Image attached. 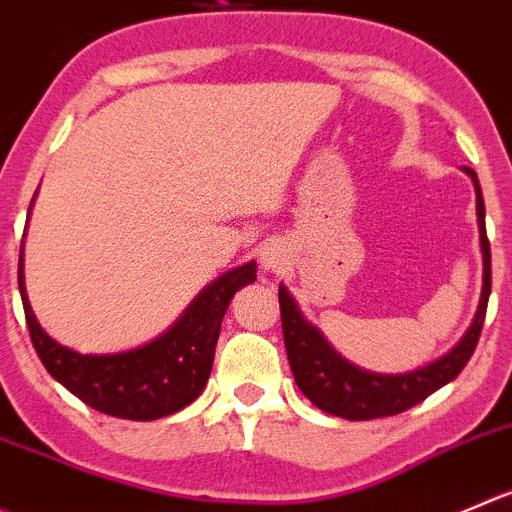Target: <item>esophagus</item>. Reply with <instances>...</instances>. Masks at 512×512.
Masks as SVG:
<instances>
[{
	"mask_svg": "<svg viewBox=\"0 0 512 512\" xmlns=\"http://www.w3.org/2000/svg\"><path fill=\"white\" fill-rule=\"evenodd\" d=\"M261 266H264L266 271H279L281 266H284V253H281V248L266 246L264 251H261Z\"/></svg>",
	"mask_w": 512,
	"mask_h": 512,
	"instance_id": "1",
	"label": "esophagus"
}]
</instances>
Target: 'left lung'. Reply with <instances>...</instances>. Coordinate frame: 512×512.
<instances>
[{
  "label": "left lung",
  "instance_id": "1",
  "mask_svg": "<svg viewBox=\"0 0 512 512\" xmlns=\"http://www.w3.org/2000/svg\"><path fill=\"white\" fill-rule=\"evenodd\" d=\"M465 170L470 173L472 183H475V196H478L480 246H483L485 264L483 296H480L475 321L462 337V342L442 359L407 374H374L367 372V369L354 367L329 347V342L321 337L319 329L301 316L289 291L279 286L281 329H284L286 357H289L291 372H294L301 392L326 415H337L344 417V420H377V417L399 415V412L420 405L422 399L430 397L435 389L452 382L465 369V364L470 362L472 352L478 347L480 332H483L493 276H490V241L488 233H485L483 191H480L475 170Z\"/></svg>",
  "mask_w": 512,
  "mask_h": 512
}]
</instances>
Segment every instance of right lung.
<instances>
[{
    "label": "right lung",
    "instance_id": "add662e5",
    "mask_svg": "<svg viewBox=\"0 0 512 512\" xmlns=\"http://www.w3.org/2000/svg\"><path fill=\"white\" fill-rule=\"evenodd\" d=\"M256 279V264H243L198 294L163 337L123 354H80L47 337L24 294L19 256V294L29 339L47 372L87 407L120 420H158L191 405L213 367L221 321L241 286Z\"/></svg>",
    "mask_w": 512,
    "mask_h": 512
}]
</instances>
